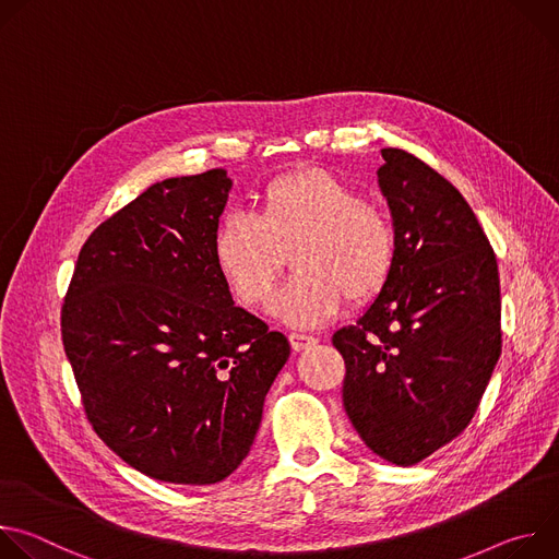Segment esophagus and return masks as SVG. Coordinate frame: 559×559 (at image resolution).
<instances>
[{
    "label": "esophagus",
    "mask_w": 559,
    "mask_h": 559,
    "mask_svg": "<svg viewBox=\"0 0 559 559\" xmlns=\"http://www.w3.org/2000/svg\"><path fill=\"white\" fill-rule=\"evenodd\" d=\"M289 343H292V349L294 352H305V349H309V347H313L316 343H318V338H313V336H307V334H289Z\"/></svg>",
    "instance_id": "obj_1"
}]
</instances>
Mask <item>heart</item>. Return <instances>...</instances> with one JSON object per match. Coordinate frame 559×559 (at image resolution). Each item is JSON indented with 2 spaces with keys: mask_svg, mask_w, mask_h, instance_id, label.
I'll list each match as a JSON object with an SVG mask.
<instances>
[{
  "mask_svg": "<svg viewBox=\"0 0 559 559\" xmlns=\"http://www.w3.org/2000/svg\"><path fill=\"white\" fill-rule=\"evenodd\" d=\"M292 254V276L272 302L289 328H318L352 298L371 300L386 283L395 236L386 216L343 179L300 170L270 181L254 216H225L212 238V259L234 298L263 305Z\"/></svg>",
  "mask_w": 559,
  "mask_h": 559,
  "instance_id": "1",
  "label": "heart"
}]
</instances>
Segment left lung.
I'll list each match as a JSON object with an SVG mask.
<instances>
[{"mask_svg": "<svg viewBox=\"0 0 559 559\" xmlns=\"http://www.w3.org/2000/svg\"><path fill=\"white\" fill-rule=\"evenodd\" d=\"M382 158L393 267L356 325L332 341L360 440L412 466L460 436L480 405L502 352L500 276L464 197L405 150L384 147Z\"/></svg>", "mask_w": 559, "mask_h": 559, "instance_id": "8db88e82", "label": "left lung"}]
</instances>
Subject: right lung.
<instances>
[{
    "instance_id": "right-lung-1",
    "label": "right lung",
    "mask_w": 559,
    "mask_h": 559,
    "mask_svg": "<svg viewBox=\"0 0 559 559\" xmlns=\"http://www.w3.org/2000/svg\"><path fill=\"white\" fill-rule=\"evenodd\" d=\"M231 181L173 177L79 252L61 338L97 436L154 480H225L257 438L289 343L236 307L212 259Z\"/></svg>"
}]
</instances>
